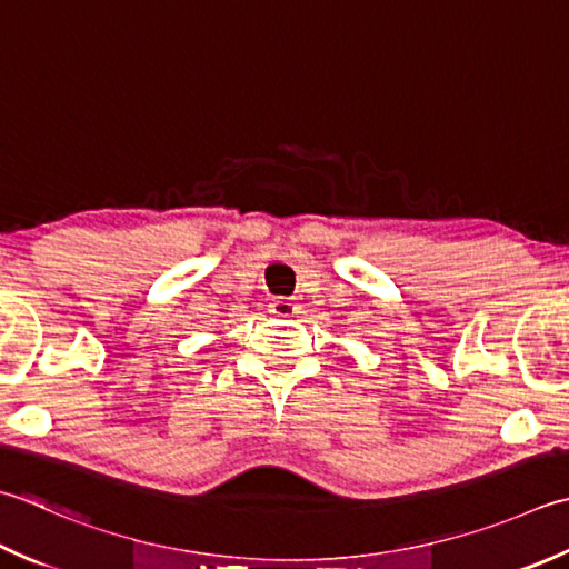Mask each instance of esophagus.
Wrapping results in <instances>:
<instances>
[{"instance_id":"1","label":"esophagus","mask_w":569,"mask_h":569,"mask_svg":"<svg viewBox=\"0 0 569 569\" xmlns=\"http://www.w3.org/2000/svg\"><path fill=\"white\" fill-rule=\"evenodd\" d=\"M298 310H300V306L293 298H273L269 306V313H273L278 318H291L298 313Z\"/></svg>"}]
</instances>
